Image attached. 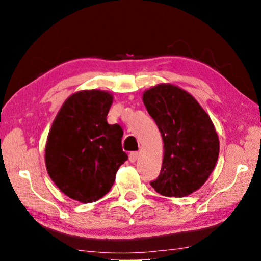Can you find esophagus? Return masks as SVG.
<instances>
[{
    "mask_svg": "<svg viewBox=\"0 0 261 261\" xmlns=\"http://www.w3.org/2000/svg\"><path fill=\"white\" fill-rule=\"evenodd\" d=\"M138 156H139V152H132L130 154H129V160H130V163H135V162H137Z\"/></svg>",
    "mask_w": 261,
    "mask_h": 261,
    "instance_id": "1",
    "label": "esophagus"
}]
</instances>
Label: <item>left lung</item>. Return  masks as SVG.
<instances>
[{
	"mask_svg": "<svg viewBox=\"0 0 261 261\" xmlns=\"http://www.w3.org/2000/svg\"><path fill=\"white\" fill-rule=\"evenodd\" d=\"M142 102L164 142L162 170L152 188L166 197L191 195L208 180L219 158L212 119L194 96L171 83L145 90Z\"/></svg>",
	"mask_w": 261,
	"mask_h": 261,
	"instance_id": "1",
	"label": "left lung"
}]
</instances>
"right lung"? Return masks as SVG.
<instances>
[{"mask_svg":"<svg viewBox=\"0 0 261 261\" xmlns=\"http://www.w3.org/2000/svg\"><path fill=\"white\" fill-rule=\"evenodd\" d=\"M113 99V94L98 89L74 92L48 132L46 170L59 190L77 202H96L108 194L128 159L121 144L122 128L107 122Z\"/></svg>","mask_w":261,"mask_h":261,"instance_id":"right-lung-1","label":"right lung"}]
</instances>
